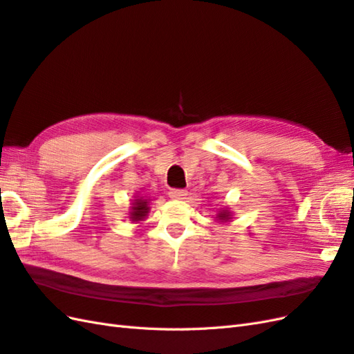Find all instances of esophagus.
Returning a JSON list of instances; mask_svg holds the SVG:
<instances>
[{
    "label": "esophagus",
    "mask_w": 354,
    "mask_h": 354,
    "mask_svg": "<svg viewBox=\"0 0 354 354\" xmlns=\"http://www.w3.org/2000/svg\"><path fill=\"white\" fill-rule=\"evenodd\" d=\"M188 193L187 189H183V188H171L169 192V197L174 198V201H184V198H187Z\"/></svg>",
    "instance_id": "esophagus-1"
}]
</instances>
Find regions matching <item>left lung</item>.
Here are the masks:
<instances>
[{"label": "left lung", "mask_w": 354, "mask_h": 354, "mask_svg": "<svg viewBox=\"0 0 354 354\" xmlns=\"http://www.w3.org/2000/svg\"><path fill=\"white\" fill-rule=\"evenodd\" d=\"M218 218H220L221 221L229 220V212H227V211H223V212H220V214H218Z\"/></svg>", "instance_id": "1"}]
</instances>
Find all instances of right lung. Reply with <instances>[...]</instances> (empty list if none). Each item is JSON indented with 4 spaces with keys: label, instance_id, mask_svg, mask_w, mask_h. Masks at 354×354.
<instances>
[{
    "label": "right lung",
    "instance_id": "right-lung-1",
    "mask_svg": "<svg viewBox=\"0 0 354 354\" xmlns=\"http://www.w3.org/2000/svg\"><path fill=\"white\" fill-rule=\"evenodd\" d=\"M149 211L148 207V201H143V198H136L134 203H133V207H131V215L130 218L133 221H142L145 216H147Z\"/></svg>",
    "mask_w": 354,
    "mask_h": 354
}]
</instances>
